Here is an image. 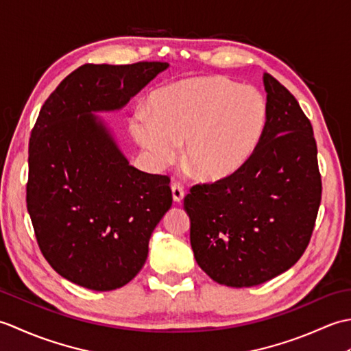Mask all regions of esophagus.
Returning a JSON list of instances; mask_svg holds the SVG:
<instances>
[{"instance_id": "34e87169", "label": "esophagus", "mask_w": 351, "mask_h": 351, "mask_svg": "<svg viewBox=\"0 0 351 351\" xmlns=\"http://www.w3.org/2000/svg\"><path fill=\"white\" fill-rule=\"evenodd\" d=\"M170 189H171V196H173V200L176 204H180L184 199V187L180 182H173L170 185Z\"/></svg>"}]
</instances>
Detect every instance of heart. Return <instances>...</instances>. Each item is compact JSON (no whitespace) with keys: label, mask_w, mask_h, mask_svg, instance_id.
<instances>
[{"label":"heart","mask_w":351,"mask_h":351,"mask_svg":"<svg viewBox=\"0 0 351 351\" xmlns=\"http://www.w3.org/2000/svg\"><path fill=\"white\" fill-rule=\"evenodd\" d=\"M130 119L131 134L155 169L180 156L197 180L219 182L237 173L264 136L268 107L255 88L211 75L161 87Z\"/></svg>","instance_id":"obj_1"}]
</instances>
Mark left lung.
Returning a JSON list of instances; mask_svg holds the SVG:
<instances>
[{"label": "left lung", "mask_w": 351, "mask_h": 351, "mask_svg": "<svg viewBox=\"0 0 351 351\" xmlns=\"http://www.w3.org/2000/svg\"><path fill=\"white\" fill-rule=\"evenodd\" d=\"M268 119L256 151L226 180L184 199L199 267L220 285L255 287L306 250L322 202L317 143L299 102L264 73Z\"/></svg>", "instance_id": "obj_1"}]
</instances>
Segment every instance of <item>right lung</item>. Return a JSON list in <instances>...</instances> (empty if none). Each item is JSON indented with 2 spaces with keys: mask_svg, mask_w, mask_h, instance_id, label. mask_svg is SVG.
<instances>
[{
  "mask_svg": "<svg viewBox=\"0 0 351 351\" xmlns=\"http://www.w3.org/2000/svg\"><path fill=\"white\" fill-rule=\"evenodd\" d=\"M167 68L84 64L40 108L28 147L27 210L45 259L80 287L111 291L136 278L170 210L169 176L131 166L95 114L123 108Z\"/></svg>",
  "mask_w": 351,
  "mask_h": 351,
  "instance_id": "obj_1",
  "label": "right lung"
}]
</instances>
